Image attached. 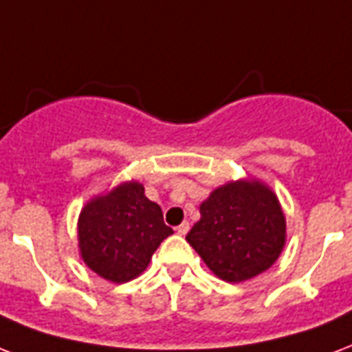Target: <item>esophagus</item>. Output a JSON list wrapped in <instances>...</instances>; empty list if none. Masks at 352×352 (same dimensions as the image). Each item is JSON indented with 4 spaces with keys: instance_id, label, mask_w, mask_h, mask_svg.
<instances>
[{
    "instance_id": "obj_1",
    "label": "esophagus",
    "mask_w": 352,
    "mask_h": 352,
    "mask_svg": "<svg viewBox=\"0 0 352 352\" xmlns=\"http://www.w3.org/2000/svg\"><path fill=\"white\" fill-rule=\"evenodd\" d=\"M188 230H190V223H188V221H182V223L177 227V232H179L181 236L188 234Z\"/></svg>"
}]
</instances>
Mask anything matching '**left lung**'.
<instances>
[{"instance_id": "obj_1", "label": "left lung", "mask_w": 352, "mask_h": 352, "mask_svg": "<svg viewBox=\"0 0 352 352\" xmlns=\"http://www.w3.org/2000/svg\"><path fill=\"white\" fill-rule=\"evenodd\" d=\"M199 212L186 240L227 283L256 277L283 251L286 219L277 195L262 182H229L214 190Z\"/></svg>"}]
</instances>
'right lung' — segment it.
<instances>
[{"mask_svg": "<svg viewBox=\"0 0 352 352\" xmlns=\"http://www.w3.org/2000/svg\"><path fill=\"white\" fill-rule=\"evenodd\" d=\"M173 234L162 210L138 182H125L88 203L79 216V249L99 277L129 283L149 264L160 241Z\"/></svg>", "mask_w": 352, "mask_h": 352, "instance_id": "1", "label": "right lung"}]
</instances>
